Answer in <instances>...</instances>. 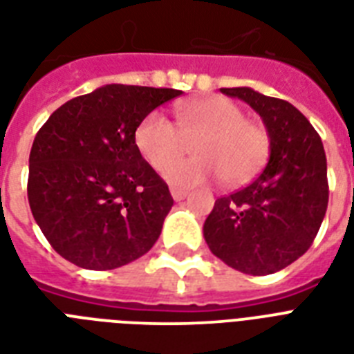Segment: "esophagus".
<instances>
[{"label":"esophagus","mask_w":354,"mask_h":354,"mask_svg":"<svg viewBox=\"0 0 354 354\" xmlns=\"http://www.w3.org/2000/svg\"><path fill=\"white\" fill-rule=\"evenodd\" d=\"M171 194H172V198L176 200V202H180V200L183 198H187V191L185 189H180V187H171Z\"/></svg>","instance_id":"34e87169"}]
</instances>
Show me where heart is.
<instances>
[{
	"label": "heart",
	"instance_id": "obj_1",
	"mask_svg": "<svg viewBox=\"0 0 354 354\" xmlns=\"http://www.w3.org/2000/svg\"><path fill=\"white\" fill-rule=\"evenodd\" d=\"M191 138L197 156L173 162ZM133 143L150 167L160 171L169 163L163 178L174 185H196L213 178L226 185H242L263 171L270 154L266 128L248 121L244 110L226 97L182 104L178 127L161 112H150L136 128Z\"/></svg>",
	"mask_w": 354,
	"mask_h": 354
}]
</instances>
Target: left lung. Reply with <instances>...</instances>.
I'll list each match as a JSON object with an SVG mask.
<instances>
[{"label": "left lung", "mask_w": 354, "mask_h": 354, "mask_svg": "<svg viewBox=\"0 0 354 354\" xmlns=\"http://www.w3.org/2000/svg\"><path fill=\"white\" fill-rule=\"evenodd\" d=\"M221 91L263 118L270 160L250 185L216 200L204 239L213 255L242 274H274L307 252L324 222L329 202L324 143L290 102L252 88Z\"/></svg>", "instance_id": "obj_1"}]
</instances>
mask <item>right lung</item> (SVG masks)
<instances>
[{
  "label": "right lung",
  "instance_id": "1",
  "mask_svg": "<svg viewBox=\"0 0 354 354\" xmlns=\"http://www.w3.org/2000/svg\"><path fill=\"white\" fill-rule=\"evenodd\" d=\"M180 90L106 84L55 110L29 156L36 224L66 261L113 270L154 246L174 200L141 158L133 133Z\"/></svg>",
  "mask_w": 354,
  "mask_h": 354
}]
</instances>
